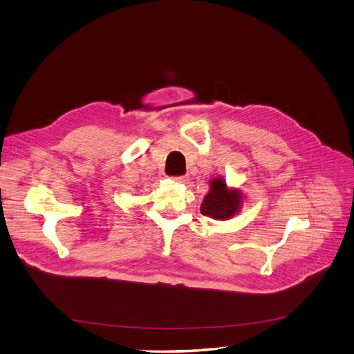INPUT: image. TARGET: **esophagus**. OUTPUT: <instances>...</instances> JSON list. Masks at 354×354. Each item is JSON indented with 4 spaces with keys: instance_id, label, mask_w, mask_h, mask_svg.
<instances>
[{
    "instance_id": "34e87169",
    "label": "esophagus",
    "mask_w": 354,
    "mask_h": 354,
    "mask_svg": "<svg viewBox=\"0 0 354 354\" xmlns=\"http://www.w3.org/2000/svg\"><path fill=\"white\" fill-rule=\"evenodd\" d=\"M173 180L176 183H185L187 181V177L185 176H177V177H173Z\"/></svg>"
}]
</instances>
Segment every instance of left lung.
Listing matches in <instances>:
<instances>
[{
	"label": "left lung",
	"mask_w": 354,
	"mask_h": 354,
	"mask_svg": "<svg viewBox=\"0 0 354 354\" xmlns=\"http://www.w3.org/2000/svg\"><path fill=\"white\" fill-rule=\"evenodd\" d=\"M240 209V193L228 190L224 180L214 178L210 183V192L203 200L201 214L216 220H225L233 217Z\"/></svg>",
	"instance_id": "obj_1"
}]
</instances>
